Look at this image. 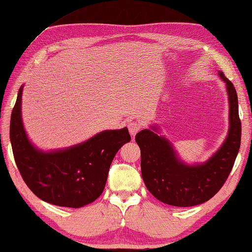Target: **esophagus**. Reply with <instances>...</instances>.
<instances>
[{"mask_svg":"<svg viewBox=\"0 0 252 252\" xmlns=\"http://www.w3.org/2000/svg\"><path fill=\"white\" fill-rule=\"evenodd\" d=\"M141 127H142V125H141L140 122L133 121V122H131V123H129V124H128V130H129L130 135L133 137L138 131L141 129Z\"/></svg>","mask_w":252,"mask_h":252,"instance_id":"esophagus-1","label":"esophagus"}]
</instances>
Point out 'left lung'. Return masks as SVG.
Wrapping results in <instances>:
<instances>
[{
  "mask_svg": "<svg viewBox=\"0 0 252 252\" xmlns=\"http://www.w3.org/2000/svg\"><path fill=\"white\" fill-rule=\"evenodd\" d=\"M229 100V131L215 155L199 165L189 166L178 160L165 138L150 129L138 132L135 139L141 151V175L146 187L160 201L174 207H193L218 193L226 182L238 155L241 122L237 92L232 81L220 71Z\"/></svg>",
  "mask_w": 252,
  "mask_h": 252,
  "instance_id": "left-lung-1",
  "label": "left lung"
}]
</instances>
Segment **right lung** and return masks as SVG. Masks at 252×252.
<instances>
[{
    "instance_id": "1",
    "label": "right lung",
    "mask_w": 252,
    "mask_h": 252,
    "mask_svg": "<svg viewBox=\"0 0 252 252\" xmlns=\"http://www.w3.org/2000/svg\"><path fill=\"white\" fill-rule=\"evenodd\" d=\"M22 92L23 86L12 112L9 138L24 182L38 198L59 207L80 208L94 202L103 191L117 151L130 141L128 129L102 131L66 150L39 151L29 142L24 129Z\"/></svg>"
}]
</instances>
